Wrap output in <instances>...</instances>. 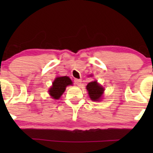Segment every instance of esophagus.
<instances>
[{
  "instance_id": "1",
  "label": "esophagus",
  "mask_w": 153,
  "mask_h": 153,
  "mask_svg": "<svg viewBox=\"0 0 153 153\" xmlns=\"http://www.w3.org/2000/svg\"><path fill=\"white\" fill-rule=\"evenodd\" d=\"M75 83L77 85H78V86H80L81 85V82L82 80H80V79H75Z\"/></svg>"
}]
</instances>
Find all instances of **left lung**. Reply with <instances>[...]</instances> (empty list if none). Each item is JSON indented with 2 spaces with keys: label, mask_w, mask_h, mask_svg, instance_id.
I'll list each match as a JSON object with an SVG mask.
<instances>
[{
  "label": "left lung",
  "mask_w": 153,
  "mask_h": 153,
  "mask_svg": "<svg viewBox=\"0 0 153 153\" xmlns=\"http://www.w3.org/2000/svg\"><path fill=\"white\" fill-rule=\"evenodd\" d=\"M86 89L88 91L89 96L92 101H99L104 91L103 88L101 87L97 81L89 82L87 85Z\"/></svg>",
  "instance_id": "1"
}]
</instances>
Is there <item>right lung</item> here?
<instances>
[{
	"mask_svg": "<svg viewBox=\"0 0 153 153\" xmlns=\"http://www.w3.org/2000/svg\"><path fill=\"white\" fill-rule=\"evenodd\" d=\"M72 84L73 82L69 77H57L54 80L52 86L49 90L50 95L52 96V99H59L64 93L66 87L69 85H72Z\"/></svg>",
	"mask_w": 153,
	"mask_h": 153,
	"instance_id": "1",
	"label": "right lung"
}]
</instances>
